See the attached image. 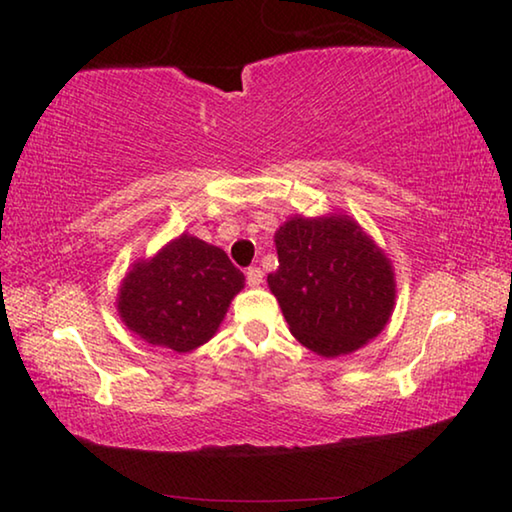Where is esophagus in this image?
<instances>
[{
    "label": "esophagus",
    "instance_id": "34e87169",
    "mask_svg": "<svg viewBox=\"0 0 512 512\" xmlns=\"http://www.w3.org/2000/svg\"><path fill=\"white\" fill-rule=\"evenodd\" d=\"M246 280H248V287H259V284H262V280H264L262 268L250 266L248 271H246Z\"/></svg>",
    "mask_w": 512,
    "mask_h": 512
}]
</instances>
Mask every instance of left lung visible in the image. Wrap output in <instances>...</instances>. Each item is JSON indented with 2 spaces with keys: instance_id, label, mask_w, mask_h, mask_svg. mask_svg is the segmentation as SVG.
Returning a JSON list of instances; mask_svg holds the SVG:
<instances>
[{
  "instance_id": "8db88e82",
  "label": "left lung",
  "mask_w": 512,
  "mask_h": 512,
  "mask_svg": "<svg viewBox=\"0 0 512 512\" xmlns=\"http://www.w3.org/2000/svg\"><path fill=\"white\" fill-rule=\"evenodd\" d=\"M268 273L291 334L320 357H341L386 327L395 307L391 259L345 214L293 216L275 232Z\"/></svg>"
}]
</instances>
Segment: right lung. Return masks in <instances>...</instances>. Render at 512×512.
Here are the masks:
<instances>
[{
	"mask_svg": "<svg viewBox=\"0 0 512 512\" xmlns=\"http://www.w3.org/2000/svg\"><path fill=\"white\" fill-rule=\"evenodd\" d=\"M244 282L221 248L180 235L155 257L133 264L121 282L117 311L146 343L192 352L216 334Z\"/></svg>",
	"mask_w": 512,
	"mask_h": 512,
	"instance_id": "obj_1",
	"label": "right lung"
}]
</instances>
